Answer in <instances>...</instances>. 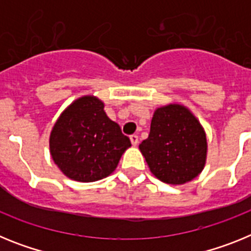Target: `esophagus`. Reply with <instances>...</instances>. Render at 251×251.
I'll return each instance as SVG.
<instances>
[{
    "instance_id": "34e87169",
    "label": "esophagus",
    "mask_w": 251,
    "mask_h": 251,
    "mask_svg": "<svg viewBox=\"0 0 251 251\" xmlns=\"http://www.w3.org/2000/svg\"><path fill=\"white\" fill-rule=\"evenodd\" d=\"M129 138H130V142H132V145H133V146H137V145H138L139 138H138V136H137V134H132V136H130Z\"/></svg>"
}]
</instances>
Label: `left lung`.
<instances>
[{"label":"left lung","instance_id":"1","mask_svg":"<svg viewBox=\"0 0 251 251\" xmlns=\"http://www.w3.org/2000/svg\"><path fill=\"white\" fill-rule=\"evenodd\" d=\"M139 150L157 178L182 185L202 171L207 142L194 114L185 106L170 104L154 112L150 136L139 145Z\"/></svg>","mask_w":251,"mask_h":251}]
</instances>
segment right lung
I'll use <instances>...</instances> for the list:
<instances>
[{"mask_svg": "<svg viewBox=\"0 0 251 251\" xmlns=\"http://www.w3.org/2000/svg\"><path fill=\"white\" fill-rule=\"evenodd\" d=\"M130 141L110 121L104 104L86 95L60 115L50 136V153L69 178L93 182L109 176Z\"/></svg>", "mask_w": 251, "mask_h": 251, "instance_id": "obj_1", "label": "right lung"}]
</instances>
